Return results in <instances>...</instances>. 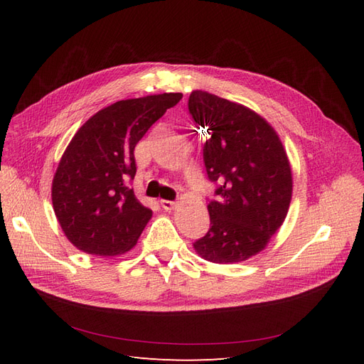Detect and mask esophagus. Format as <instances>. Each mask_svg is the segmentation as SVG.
<instances>
[{
	"label": "esophagus",
	"mask_w": 364,
	"mask_h": 364,
	"mask_svg": "<svg viewBox=\"0 0 364 364\" xmlns=\"http://www.w3.org/2000/svg\"><path fill=\"white\" fill-rule=\"evenodd\" d=\"M159 203H161V206L165 209V211H171V209H174L176 208V202H171V200H159Z\"/></svg>",
	"instance_id": "1"
}]
</instances>
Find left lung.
Segmentation results:
<instances>
[{
    "mask_svg": "<svg viewBox=\"0 0 364 364\" xmlns=\"http://www.w3.org/2000/svg\"><path fill=\"white\" fill-rule=\"evenodd\" d=\"M206 129L203 161L218 200L208 205L211 228L194 250L206 261L235 264L266 249L282 226L293 193L290 161L279 135L247 106L206 91L188 100Z\"/></svg>",
    "mask_w": 364,
    "mask_h": 364,
    "instance_id": "8db88e82",
    "label": "left lung"
}]
</instances>
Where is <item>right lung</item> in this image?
I'll return each instance as SVG.
<instances>
[{"mask_svg":"<svg viewBox=\"0 0 364 364\" xmlns=\"http://www.w3.org/2000/svg\"><path fill=\"white\" fill-rule=\"evenodd\" d=\"M181 92L119 100L94 114L63 151L51 185L53 209L65 237L97 257H118L135 247L151 218L127 185L135 178L138 141Z\"/></svg>","mask_w":364,"mask_h":364,"instance_id":"right-lung-1","label":"right lung"}]
</instances>
